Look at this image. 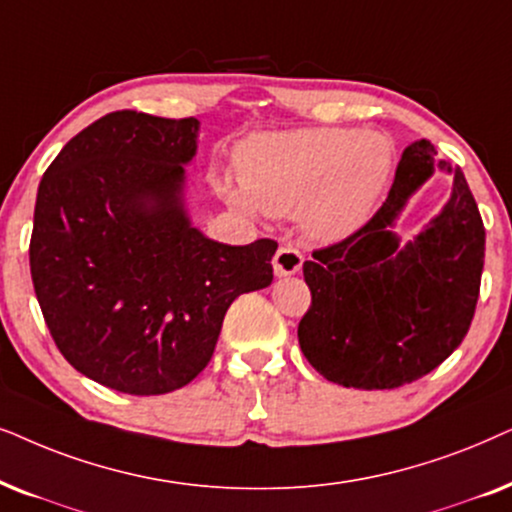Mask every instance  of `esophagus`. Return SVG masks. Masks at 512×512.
I'll use <instances>...</instances> for the list:
<instances>
[{
	"instance_id": "1",
	"label": "esophagus",
	"mask_w": 512,
	"mask_h": 512,
	"mask_svg": "<svg viewBox=\"0 0 512 512\" xmlns=\"http://www.w3.org/2000/svg\"><path fill=\"white\" fill-rule=\"evenodd\" d=\"M302 252L297 248H292V245H281V248L276 250L274 255V271L276 276H292L297 274L299 269H302Z\"/></svg>"
}]
</instances>
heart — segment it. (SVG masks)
Instances as JSON below:
<instances>
[{
  "mask_svg": "<svg viewBox=\"0 0 512 512\" xmlns=\"http://www.w3.org/2000/svg\"><path fill=\"white\" fill-rule=\"evenodd\" d=\"M393 145L381 133L351 128H302L250 138L238 154L243 189L220 182L231 206L288 215L302 208L311 234H349L384 192Z\"/></svg>",
  "mask_w": 512,
  "mask_h": 512,
  "instance_id": "heart-1",
  "label": "heart"
}]
</instances>
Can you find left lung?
I'll list each match as a JSON object with an SVG mask.
<instances>
[{
    "label": "left lung",
    "mask_w": 512,
    "mask_h": 512,
    "mask_svg": "<svg viewBox=\"0 0 512 512\" xmlns=\"http://www.w3.org/2000/svg\"><path fill=\"white\" fill-rule=\"evenodd\" d=\"M435 149L403 152L388 199L363 227L304 262L311 306L297 337L306 360L346 388H398L435 370L466 337L480 297L485 224L461 168L452 199L412 241L388 231L433 175Z\"/></svg>",
    "instance_id": "left-lung-1"
}]
</instances>
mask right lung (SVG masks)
Here are the masks:
<instances>
[{
  "instance_id": "1",
  "label": "right lung",
  "mask_w": 512,
  "mask_h": 512,
  "mask_svg": "<svg viewBox=\"0 0 512 512\" xmlns=\"http://www.w3.org/2000/svg\"><path fill=\"white\" fill-rule=\"evenodd\" d=\"M199 121L121 109L74 135L39 182L30 271L74 370L131 395L187 386L213 358L224 313L274 281L271 238L210 241L182 189Z\"/></svg>"
}]
</instances>
